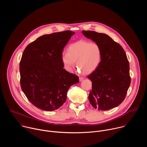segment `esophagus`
<instances>
[{
	"label": "esophagus",
	"mask_w": 147,
	"mask_h": 147,
	"mask_svg": "<svg viewBox=\"0 0 147 147\" xmlns=\"http://www.w3.org/2000/svg\"><path fill=\"white\" fill-rule=\"evenodd\" d=\"M83 80H84V78H83V77H79V80H80V81H82Z\"/></svg>",
	"instance_id": "esophagus-1"
}]
</instances>
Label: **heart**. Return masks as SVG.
Instances as JSON below:
<instances>
[{"instance_id": "obj_1", "label": "heart", "mask_w": 147, "mask_h": 147, "mask_svg": "<svg viewBox=\"0 0 147 147\" xmlns=\"http://www.w3.org/2000/svg\"><path fill=\"white\" fill-rule=\"evenodd\" d=\"M102 58V49L94 42L80 40L70 45L68 52H63L61 60L65 69L71 72L77 61L79 71L84 74H90L99 65Z\"/></svg>"}]
</instances>
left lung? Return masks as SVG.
Masks as SVG:
<instances>
[{"label": "left lung", "mask_w": 147, "mask_h": 147, "mask_svg": "<svg viewBox=\"0 0 147 147\" xmlns=\"http://www.w3.org/2000/svg\"><path fill=\"white\" fill-rule=\"evenodd\" d=\"M81 32L102 49L99 65L87 77L92 82L89 101L98 111L115 108L124 100L131 82L126 54L120 45L105 34L93 31Z\"/></svg>", "instance_id": "left-lung-1"}]
</instances>
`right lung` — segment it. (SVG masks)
I'll list each match as a JSON object with an SVG mask.
<instances>
[{
	"mask_svg": "<svg viewBox=\"0 0 147 147\" xmlns=\"http://www.w3.org/2000/svg\"><path fill=\"white\" fill-rule=\"evenodd\" d=\"M65 31L38 38L25 49L20 63L22 91L36 108L46 111L59 109L66 102L69 88L78 77L63 69L61 54L71 36Z\"/></svg>",
	"mask_w": 147,
	"mask_h": 147,
	"instance_id": "add662e5",
	"label": "right lung"
}]
</instances>
